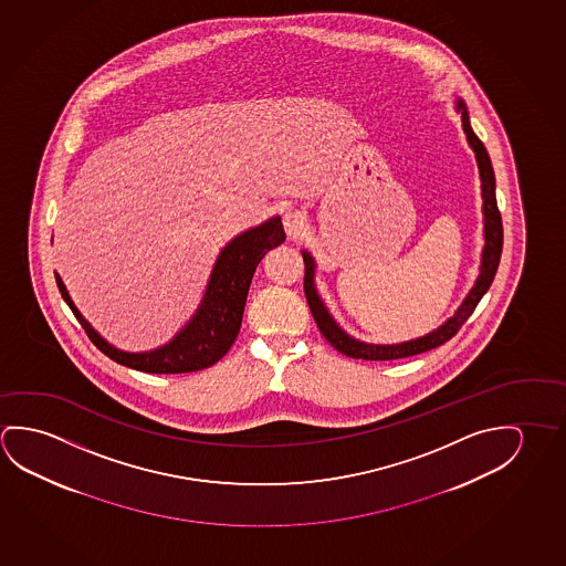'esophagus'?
I'll return each instance as SVG.
<instances>
[{"instance_id":"obj_1","label":"esophagus","mask_w":566,"mask_h":566,"mask_svg":"<svg viewBox=\"0 0 566 566\" xmlns=\"http://www.w3.org/2000/svg\"><path fill=\"white\" fill-rule=\"evenodd\" d=\"M283 226H285V232H287L289 238L301 235L306 226L305 212H303V210H296V208L287 210V212L283 214Z\"/></svg>"}]
</instances>
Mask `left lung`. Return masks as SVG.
Segmentation results:
<instances>
[{
	"mask_svg": "<svg viewBox=\"0 0 566 566\" xmlns=\"http://www.w3.org/2000/svg\"><path fill=\"white\" fill-rule=\"evenodd\" d=\"M457 109L462 114V126L468 137V144L474 149L475 161L480 169V179H482V198H484V253H482V270L478 275L474 287L468 293L462 306L458 308L457 314L449 318L447 323L437 328L434 333L427 334L417 340L401 342V344H366L350 338L348 334L342 331L338 324L334 323L333 316L326 311L321 296L314 289V261L308 253L303 252L305 260V296L306 303L311 306V313L314 316V323L318 326V331L326 340L331 342V346L336 350L348 356V358L369 359V361H386V359L409 358L417 356L422 352L439 348L444 342H449L454 334L462 328V324L467 323L470 314L474 313L475 306L480 303V298L485 295V291L492 285L495 277V271L500 265L503 248V226L502 214L497 210V200H495V177L492 169L490 155L485 151L484 144L478 139V135L470 127L468 119L467 106L464 102H457Z\"/></svg>",
	"mask_w": 566,
	"mask_h": 566,
	"instance_id": "obj_1",
	"label": "left lung"
}]
</instances>
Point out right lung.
I'll list each match as a JSON object with an SVG mask.
<instances>
[{
    "instance_id": "1",
    "label": "right lung",
    "mask_w": 566,
    "mask_h": 566,
    "mask_svg": "<svg viewBox=\"0 0 566 566\" xmlns=\"http://www.w3.org/2000/svg\"><path fill=\"white\" fill-rule=\"evenodd\" d=\"M285 230L281 218L275 216L265 224L252 228L228 243L218 255L214 271L210 275L207 295L202 305L190 321L167 346L147 354H127L109 346L108 342L94 333L91 324L82 318L63 281L56 275V285L64 303L71 306L76 321L94 342L99 352L127 368L139 369L145 374H189L214 366L218 359L232 348L235 336L242 326L243 306L250 291L253 273L263 255L285 242Z\"/></svg>"
}]
</instances>
